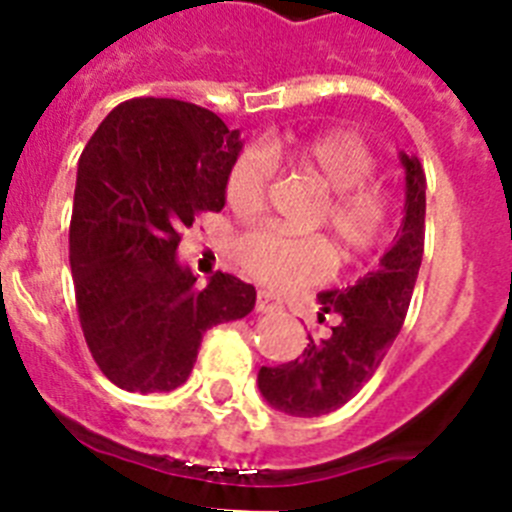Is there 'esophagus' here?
I'll return each mask as SVG.
<instances>
[{
    "label": "esophagus",
    "instance_id": "1",
    "mask_svg": "<svg viewBox=\"0 0 512 512\" xmlns=\"http://www.w3.org/2000/svg\"><path fill=\"white\" fill-rule=\"evenodd\" d=\"M256 310L259 312H277L282 310V300L277 295H271L266 289H261L259 297H256Z\"/></svg>",
    "mask_w": 512,
    "mask_h": 512
}]
</instances>
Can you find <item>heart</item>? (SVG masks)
<instances>
[{
    "instance_id": "heart-1",
    "label": "heart",
    "mask_w": 512,
    "mask_h": 512,
    "mask_svg": "<svg viewBox=\"0 0 512 512\" xmlns=\"http://www.w3.org/2000/svg\"><path fill=\"white\" fill-rule=\"evenodd\" d=\"M310 176L325 189L318 223H325L346 259L372 253L390 228L392 202L387 189L372 182L377 156L364 140L346 130L310 138H269L261 148H246L225 176L230 210L251 217L264 210L274 164ZM238 261L259 282L274 289L315 284L333 269V248L320 235H295L277 225L248 230L238 243Z\"/></svg>"
}]
</instances>
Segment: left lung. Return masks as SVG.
<instances>
[{
    "label": "left lung",
    "mask_w": 512,
    "mask_h": 512,
    "mask_svg": "<svg viewBox=\"0 0 512 512\" xmlns=\"http://www.w3.org/2000/svg\"><path fill=\"white\" fill-rule=\"evenodd\" d=\"M405 166V217L377 271L346 289L320 292V320L336 325L320 341L312 336L300 359L261 366L259 390L271 408L297 418H318L343 408L364 387L400 333L418 279L425 246V174L415 156Z\"/></svg>",
    "instance_id": "1"
}]
</instances>
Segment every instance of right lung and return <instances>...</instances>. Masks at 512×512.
Wrapping results in <instances>:
<instances>
[{
    "instance_id": "1",
    "label": "right lung",
    "mask_w": 512,
    "mask_h": 512,
    "mask_svg": "<svg viewBox=\"0 0 512 512\" xmlns=\"http://www.w3.org/2000/svg\"><path fill=\"white\" fill-rule=\"evenodd\" d=\"M238 130L182 99L117 104L79 158L69 259L94 361L120 390L187 382L202 336L246 318L253 284L215 271L207 287L176 259L182 230L225 207Z\"/></svg>"
}]
</instances>
